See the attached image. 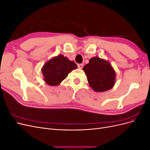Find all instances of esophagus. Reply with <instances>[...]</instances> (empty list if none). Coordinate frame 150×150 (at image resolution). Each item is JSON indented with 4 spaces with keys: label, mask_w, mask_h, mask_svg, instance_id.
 <instances>
[{
    "label": "esophagus",
    "mask_w": 150,
    "mask_h": 150,
    "mask_svg": "<svg viewBox=\"0 0 150 150\" xmlns=\"http://www.w3.org/2000/svg\"><path fill=\"white\" fill-rule=\"evenodd\" d=\"M78 68H79V69H82V68L83 67V64H78Z\"/></svg>",
    "instance_id": "1"
}]
</instances>
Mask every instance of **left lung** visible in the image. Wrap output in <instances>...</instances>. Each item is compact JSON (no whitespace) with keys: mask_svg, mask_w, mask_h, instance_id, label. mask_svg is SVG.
Wrapping results in <instances>:
<instances>
[{"mask_svg":"<svg viewBox=\"0 0 150 150\" xmlns=\"http://www.w3.org/2000/svg\"><path fill=\"white\" fill-rule=\"evenodd\" d=\"M88 83L94 91L104 92L115 84L116 72L108 61L94 57L83 67Z\"/></svg>","mask_w":150,"mask_h":150,"instance_id":"8db88e82","label":"left lung"}]
</instances>
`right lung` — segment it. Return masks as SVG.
Listing matches in <instances>:
<instances>
[{
	"label": "right lung",
	"instance_id": "right-lung-1",
	"mask_svg": "<svg viewBox=\"0 0 150 150\" xmlns=\"http://www.w3.org/2000/svg\"><path fill=\"white\" fill-rule=\"evenodd\" d=\"M77 68L74 61L63 55H58L45 63L42 68L44 80L49 86H57L66 79L67 74Z\"/></svg>",
	"mask_w": 150,
	"mask_h": 150
}]
</instances>
